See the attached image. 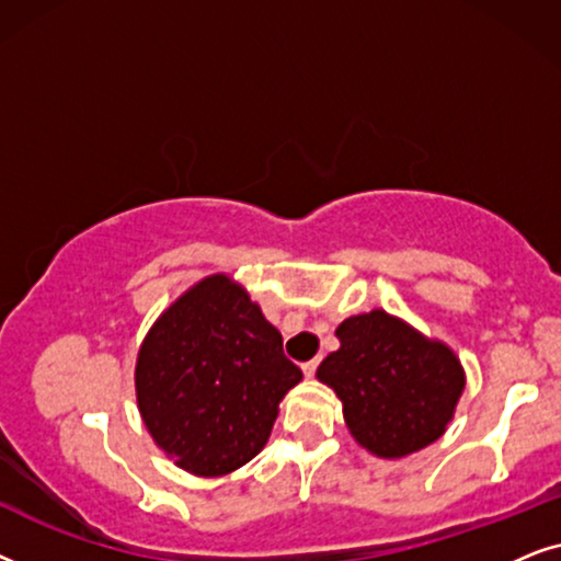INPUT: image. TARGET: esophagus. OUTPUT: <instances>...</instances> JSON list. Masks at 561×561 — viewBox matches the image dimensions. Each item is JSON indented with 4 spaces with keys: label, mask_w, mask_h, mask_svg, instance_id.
Segmentation results:
<instances>
[{
    "label": "esophagus",
    "mask_w": 561,
    "mask_h": 561,
    "mask_svg": "<svg viewBox=\"0 0 561 561\" xmlns=\"http://www.w3.org/2000/svg\"><path fill=\"white\" fill-rule=\"evenodd\" d=\"M316 369H318V358H310V362H305V364H302L305 377H312V375H316Z\"/></svg>",
    "instance_id": "1"
}]
</instances>
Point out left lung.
I'll return each instance as SVG.
<instances>
[{
    "label": "left lung",
    "mask_w": 561,
    "mask_h": 561,
    "mask_svg": "<svg viewBox=\"0 0 561 561\" xmlns=\"http://www.w3.org/2000/svg\"><path fill=\"white\" fill-rule=\"evenodd\" d=\"M335 335L341 348L316 377L339 394L358 446L400 459L444 436L465 392V369L446 343L385 310L346 318Z\"/></svg>",
    "instance_id": "obj_1"
}]
</instances>
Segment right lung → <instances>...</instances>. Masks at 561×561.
Here are the masks:
<instances>
[{
  "label": "right lung",
  "mask_w": 561,
  "mask_h": 561,
  "mask_svg": "<svg viewBox=\"0 0 561 561\" xmlns=\"http://www.w3.org/2000/svg\"><path fill=\"white\" fill-rule=\"evenodd\" d=\"M300 379L249 293L213 274L163 310L140 343L136 398L176 467L222 477L264 449L282 398Z\"/></svg>",
  "instance_id": "1"
}]
</instances>
